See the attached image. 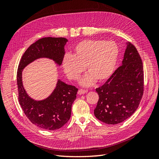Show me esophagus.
Returning <instances> with one entry per match:
<instances>
[{
    "label": "esophagus",
    "mask_w": 159,
    "mask_h": 159,
    "mask_svg": "<svg viewBox=\"0 0 159 159\" xmlns=\"http://www.w3.org/2000/svg\"><path fill=\"white\" fill-rule=\"evenodd\" d=\"M88 92L87 90H85V89H80L78 91V93L79 95H82V94H84V93H86Z\"/></svg>",
    "instance_id": "esophagus-1"
}]
</instances>
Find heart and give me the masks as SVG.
I'll return each mask as SVG.
<instances>
[{
    "label": "heart",
    "mask_w": 159,
    "mask_h": 159,
    "mask_svg": "<svg viewBox=\"0 0 159 159\" xmlns=\"http://www.w3.org/2000/svg\"><path fill=\"white\" fill-rule=\"evenodd\" d=\"M119 54V47L113 41L83 40L75 46L74 55L64 56V70L70 80L76 81L80 79L86 67L89 74L80 83L84 87H89L96 80L99 82H104L112 75Z\"/></svg>",
    "instance_id": "heart-1"
}]
</instances>
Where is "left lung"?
Here are the masks:
<instances>
[{
	"instance_id": "obj_1",
	"label": "left lung",
	"mask_w": 159,
	"mask_h": 159,
	"mask_svg": "<svg viewBox=\"0 0 159 159\" xmlns=\"http://www.w3.org/2000/svg\"><path fill=\"white\" fill-rule=\"evenodd\" d=\"M143 66L140 55L131 42H127L122 65L102 86L96 89L99 100L95 117L109 125L126 120L134 113L144 91Z\"/></svg>"
}]
</instances>
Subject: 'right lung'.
Listing matches in <instances>:
<instances>
[{
    "label": "right lung",
    "instance_id": "add662e5",
    "mask_svg": "<svg viewBox=\"0 0 159 159\" xmlns=\"http://www.w3.org/2000/svg\"><path fill=\"white\" fill-rule=\"evenodd\" d=\"M65 38H43L25 51L18 65L17 85L18 101L28 119L37 127L46 130H56L63 127L71 117V105L76 98L78 89L60 79L56 87L45 99L36 101L28 96L23 87L22 70L34 60L47 57L60 66L65 54Z\"/></svg>",
    "mask_w": 159,
    "mask_h": 159
}]
</instances>
